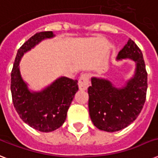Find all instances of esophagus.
<instances>
[{
  "label": "esophagus",
  "mask_w": 158,
  "mask_h": 158,
  "mask_svg": "<svg viewBox=\"0 0 158 158\" xmlns=\"http://www.w3.org/2000/svg\"><path fill=\"white\" fill-rule=\"evenodd\" d=\"M79 89L81 91H85L89 86V77L88 74H83L79 79Z\"/></svg>",
  "instance_id": "34e87169"
}]
</instances>
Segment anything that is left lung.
Returning <instances> with one entry per match:
<instances>
[{"label":"left lung","mask_w":158,"mask_h":158,"mask_svg":"<svg viewBox=\"0 0 158 158\" xmlns=\"http://www.w3.org/2000/svg\"><path fill=\"white\" fill-rule=\"evenodd\" d=\"M130 59L136 63L135 74L122 89L109 80L92 78L88 89L89 115L98 129L114 132L125 129L136 120L146 100L148 73L139 48L130 39L118 53L117 60Z\"/></svg>","instance_id":"left-lung-1"}]
</instances>
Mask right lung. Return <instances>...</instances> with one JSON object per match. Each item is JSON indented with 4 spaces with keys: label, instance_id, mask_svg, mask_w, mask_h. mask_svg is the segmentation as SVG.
Wrapping results in <instances>:
<instances>
[{
    "label": "right lung",
    "instance_id": "add662e5",
    "mask_svg": "<svg viewBox=\"0 0 158 158\" xmlns=\"http://www.w3.org/2000/svg\"><path fill=\"white\" fill-rule=\"evenodd\" d=\"M53 36L52 31H44L26 41L18 50L11 71L10 90L14 106L23 121L41 132H51L63 125L72 100L79 90L77 79L61 77L43 91L32 93L21 78L19 64L23 53L44 38Z\"/></svg>",
    "mask_w": 158,
    "mask_h": 158
}]
</instances>
